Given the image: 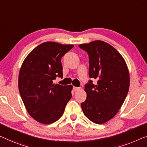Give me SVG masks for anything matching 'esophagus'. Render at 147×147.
I'll return each instance as SVG.
<instances>
[{
    "instance_id": "obj_1",
    "label": "esophagus",
    "mask_w": 147,
    "mask_h": 147,
    "mask_svg": "<svg viewBox=\"0 0 147 147\" xmlns=\"http://www.w3.org/2000/svg\"><path fill=\"white\" fill-rule=\"evenodd\" d=\"M80 88H80V87H76V86H74L73 87V90H75V91L79 90Z\"/></svg>"
}]
</instances>
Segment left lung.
<instances>
[{"label": "left lung", "instance_id": "1", "mask_svg": "<svg viewBox=\"0 0 147 147\" xmlns=\"http://www.w3.org/2000/svg\"><path fill=\"white\" fill-rule=\"evenodd\" d=\"M89 57V80L85 85L87 97L81 103L84 114L96 124L106 123L117 114L129 88V73L121 55L109 43L96 40L79 45Z\"/></svg>", "mask_w": 147, "mask_h": 147}]
</instances>
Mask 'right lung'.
Here are the masks:
<instances>
[{
	"label": "right lung",
	"instance_id": "obj_1",
	"mask_svg": "<svg viewBox=\"0 0 147 147\" xmlns=\"http://www.w3.org/2000/svg\"><path fill=\"white\" fill-rule=\"evenodd\" d=\"M74 47L54 41L39 45L22 63L18 88L29 114L42 124H51L63 115L72 97V85L55 84L57 76L63 77L61 58Z\"/></svg>",
	"mask_w": 147,
	"mask_h": 147
}]
</instances>
